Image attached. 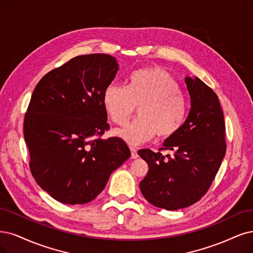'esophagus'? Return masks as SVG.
I'll list each match as a JSON object with an SVG mask.
<instances>
[{
	"instance_id": "esophagus-1",
	"label": "esophagus",
	"mask_w": 253,
	"mask_h": 253,
	"mask_svg": "<svg viewBox=\"0 0 253 253\" xmlns=\"http://www.w3.org/2000/svg\"><path fill=\"white\" fill-rule=\"evenodd\" d=\"M129 150H130V154H132V158H133V159H137L138 157H139V156H138V153H137V150L135 149L134 146H130Z\"/></svg>"
}]
</instances>
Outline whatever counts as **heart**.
I'll use <instances>...</instances> for the list:
<instances>
[{"instance_id": "obj_1", "label": "heart", "mask_w": 253, "mask_h": 253, "mask_svg": "<svg viewBox=\"0 0 253 253\" xmlns=\"http://www.w3.org/2000/svg\"><path fill=\"white\" fill-rule=\"evenodd\" d=\"M102 102L110 119L124 126L138 108L139 118L117 134L128 144L175 136L186 115V101L170 74L160 67L140 69L128 77L127 86L111 83Z\"/></svg>"}]
</instances>
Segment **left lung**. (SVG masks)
<instances>
[{
	"label": "left lung",
	"instance_id": "left-lung-1",
	"mask_svg": "<svg viewBox=\"0 0 253 253\" xmlns=\"http://www.w3.org/2000/svg\"><path fill=\"white\" fill-rule=\"evenodd\" d=\"M185 83L189 114L161 149L172 156L149 149L138 152L150 168L139 185L141 193L151 204L167 211L198 202L210 189L226 153L224 115L216 94L198 77L188 76Z\"/></svg>",
	"mask_w": 253,
	"mask_h": 253
}]
</instances>
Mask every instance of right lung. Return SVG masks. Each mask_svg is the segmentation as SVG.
I'll return each mask as SVG.
<instances>
[{"instance_id":"add662e5","label":"right lung","mask_w":253,"mask_h":253,"mask_svg":"<svg viewBox=\"0 0 253 253\" xmlns=\"http://www.w3.org/2000/svg\"><path fill=\"white\" fill-rule=\"evenodd\" d=\"M118 71L110 54L76 56L37 84L24 119L29 167L42 189L64 204H85L106 187L130 152L110 128L104 89Z\"/></svg>"}]
</instances>
